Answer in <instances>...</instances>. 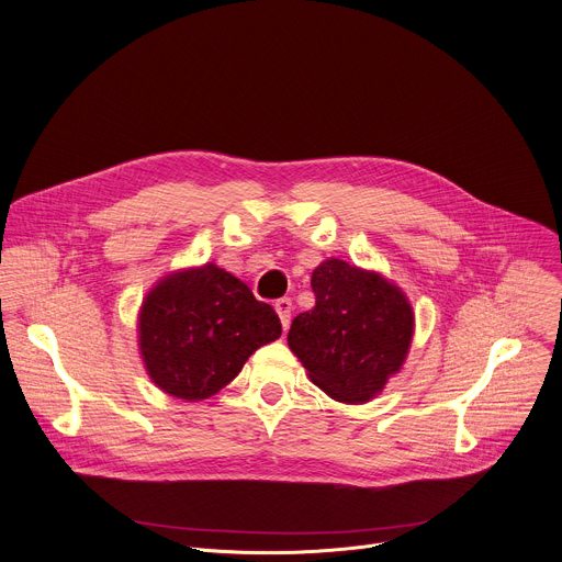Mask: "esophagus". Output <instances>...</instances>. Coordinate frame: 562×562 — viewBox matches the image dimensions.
<instances>
[{
  "label": "esophagus",
  "instance_id": "34e87169",
  "mask_svg": "<svg viewBox=\"0 0 562 562\" xmlns=\"http://www.w3.org/2000/svg\"><path fill=\"white\" fill-rule=\"evenodd\" d=\"M274 310H277V314H279V318H281V325L288 329L290 316H292V301H290L288 296H283V299H279V301L274 303Z\"/></svg>",
  "mask_w": 562,
  "mask_h": 562
}]
</instances>
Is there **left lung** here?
<instances>
[{
    "instance_id": "left-lung-1",
    "label": "left lung",
    "mask_w": 562,
    "mask_h": 562,
    "mask_svg": "<svg viewBox=\"0 0 562 562\" xmlns=\"http://www.w3.org/2000/svg\"><path fill=\"white\" fill-rule=\"evenodd\" d=\"M316 305L301 312L288 346L314 385L341 403H366L396 374L409 350L414 314L376 272L329 259L312 272Z\"/></svg>"
}]
</instances>
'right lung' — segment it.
<instances>
[{"label":"right lung","instance_id":"right-lung-1","mask_svg":"<svg viewBox=\"0 0 562 562\" xmlns=\"http://www.w3.org/2000/svg\"><path fill=\"white\" fill-rule=\"evenodd\" d=\"M272 305L212 263L166 277L144 301L139 344L166 394L201 401L226 387L261 346L279 339Z\"/></svg>","mask_w":562,"mask_h":562}]
</instances>
